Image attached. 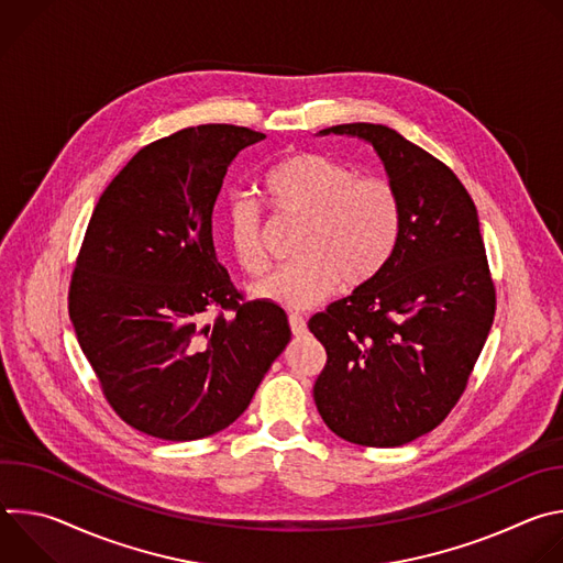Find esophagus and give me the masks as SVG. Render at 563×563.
<instances>
[{
    "mask_svg": "<svg viewBox=\"0 0 563 563\" xmlns=\"http://www.w3.org/2000/svg\"><path fill=\"white\" fill-rule=\"evenodd\" d=\"M289 330H291V334H294L296 339L305 336V334H307V325H305V320H302L300 316L291 313V316H289Z\"/></svg>",
    "mask_w": 563,
    "mask_h": 563,
    "instance_id": "obj_1",
    "label": "esophagus"
}]
</instances>
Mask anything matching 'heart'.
Returning <instances> with one entry per match:
<instances>
[{
  "mask_svg": "<svg viewBox=\"0 0 563 563\" xmlns=\"http://www.w3.org/2000/svg\"><path fill=\"white\" fill-rule=\"evenodd\" d=\"M265 191L274 209L302 222L298 265L256 285V296L285 309H311L347 289L369 285L387 265L404 224V202L387 178L356 176L320 153H291L267 172ZM227 233L240 269L263 276L269 269L267 224L258 205L233 196Z\"/></svg>",
  "mask_w": 563,
  "mask_h": 563,
  "instance_id": "b5f03b06",
  "label": "heart"
}]
</instances>
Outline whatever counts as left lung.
Segmentation results:
<instances>
[{
  "label": "left lung",
  "mask_w": 563,
  "mask_h": 563,
  "mask_svg": "<svg viewBox=\"0 0 563 563\" xmlns=\"http://www.w3.org/2000/svg\"><path fill=\"white\" fill-rule=\"evenodd\" d=\"M376 148L404 202L383 272L309 320L328 365L318 415L367 448L410 443L452 412L495 320L497 289L476 207L439 157L383 124H339Z\"/></svg>",
  "instance_id": "obj_1"
}]
</instances>
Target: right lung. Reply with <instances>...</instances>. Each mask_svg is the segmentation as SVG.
Listing matches in <instances>:
<instances>
[{"label": "right lung", "mask_w": 563, "mask_h": 563, "mask_svg": "<svg viewBox=\"0 0 563 563\" xmlns=\"http://www.w3.org/2000/svg\"><path fill=\"white\" fill-rule=\"evenodd\" d=\"M263 137L235 124L159 137L93 209L68 316L107 404L137 432L196 441L224 430L291 339L278 305L233 287L211 235L229 163Z\"/></svg>", "instance_id": "1"}]
</instances>
